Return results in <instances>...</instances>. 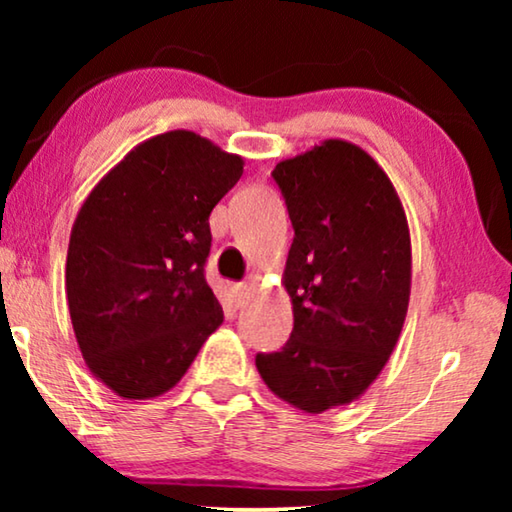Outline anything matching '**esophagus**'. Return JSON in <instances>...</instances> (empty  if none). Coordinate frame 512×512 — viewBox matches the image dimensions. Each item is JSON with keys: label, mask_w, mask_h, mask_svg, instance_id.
Listing matches in <instances>:
<instances>
[{"label": "esophagus", "mask_w": 512, "mask_h": 512, "mask_svg": "<svg viewBox=\"0 0 512 512\" xmlns=\"http://www.w3.org/2000/svg\"><path fill=\"white\" fill-rule=\"evenodd\" d=\"M249 293H251V286H247V284H237L235 289H233V300H235V305H237V307H242L244 303H247Z\"/></svg>", "instance_id": "34e87169"}]
</instances>
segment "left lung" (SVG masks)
Masks as SVG:
<instances>
[{
    "label": "left lung",
    "instance_id": "8db88e82",
    "mask_svg": "<svg viewBox=\"0 0 512 512\" xmlns=\"http://www.w3.org/2000/svg\"><path fill=\"white\" fill-rule=\"evenodd\" d=\"M272 177L296 230L282 275L293 331L256 368L272 394L321 415L366 394L394 352L410 303V228L387 172L347 139L282 160Z\"/></svg>",
    "mask_w": 512,
    "mask_h": 512
}]
</instances>
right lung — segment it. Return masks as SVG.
<instances>
[{
	"mask_svg": "<svg viewBox=\"0 0 512 512\" xmlns=\"http://www.w3.org/2000/svg\"><path fill=\"white\" fill-rule=\"evenodd\" d=\"M244 158L191 130L125 153L97 181L69 235L65 289L83 361L128 401L170 391L223 324L205 282L209 214Z\"/></svg>",
	"mask_w": 512,
	"mask_h": 512,
	"instance_id": "right-lung-1",
	"label": "right lung"
}]
</instances>
